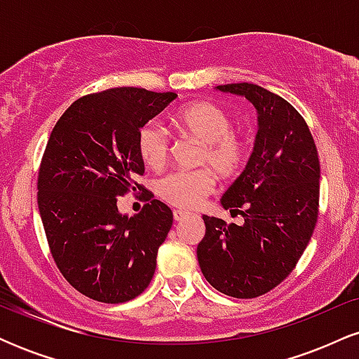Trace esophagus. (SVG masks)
Wrapping results in <instances>:
<instances>
[{
	"instance_id": "obj_1",
	"label": "esophagus",
	"mask_w": 359,
	"mask_h": 359,
	"mask_svg": "<svg viewBox=\"0 0 359 359\" xmlns=\"http://www.w3.org/2000/svg\"><path fill=\"white\" fill-rule=\"evenodd\" d=\"M189 214H191V212L182 211V209H175V211H174V219L175 221H182V219H185V217L189 216Z\"/></svg>"
}]
</instances>
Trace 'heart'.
Returning a JSON list of instances; mask_svg holds the SVG:
<instances>
[{
	"label": "heart",
	"mask_w": 359,
	"mask_h": 359,
	"mask_svg": "<svg viewBox=\"0 0 359 359\" xmlns=\"http://www.w3.org/2000/svg\"><path fill=\"white\" fill-rule=\"evenodd\" d=\"M172 123L189 137L203 143L199 165L211 167L222 179H231L245 167L250 142L233 130V119L219 106L208 101L191 102L172 114ZM170 151V137L160 123L150 121L138 131V154L151 168L165 163ZM216 187L209 168L179 170L163 175L156 182V194L177 208H197Z\"/></svg>",
	"instance_id": "1"
}]
</instances>
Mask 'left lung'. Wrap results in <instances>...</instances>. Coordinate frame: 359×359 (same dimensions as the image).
Masks as SVG:
<instances>
[{
    "label": "left lung",
    "mask_w": 359,
    "mask_h": 359,
    "mask_svg": "<svg viewBox=\"0 0 359 359\" xmlns=\"http://www.w3.org/2000/svg\"><path fill=\"white\" fill-rule=\"evenodd\" d=\"M216 89L255 106L258 133L245 170L221 197L222 208L245 222L203 216L197 259L221 294L253 299L283 282L311 241L319 212V156L306 119L283 97L250 82Z\"/></svg>",
    "instance_id": "8db88e82"
}]
</instances>
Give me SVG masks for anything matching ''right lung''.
Instances as JSON below:
<instances>
[{
    "label": "right lung",
    "mask_w": 359,
    "mask_h": 359,
    "mask_svg": "<svg viewBox=\"0 0 359 359\" xmlns=\"http://www.w3.org/2000/svg\"><path fill=\"white\" fill-rule=\"evenodd\" d=\"M175 93L114 88L69 106L53 126L39 170V211L57 269L86 297L121 304L151 282L156 253L174 214L151 199L135 216L118 197L143 189L138 131L162 113Z\"/></svg>",
    "instance_id": "right-lung-1"
}]
</instances>
